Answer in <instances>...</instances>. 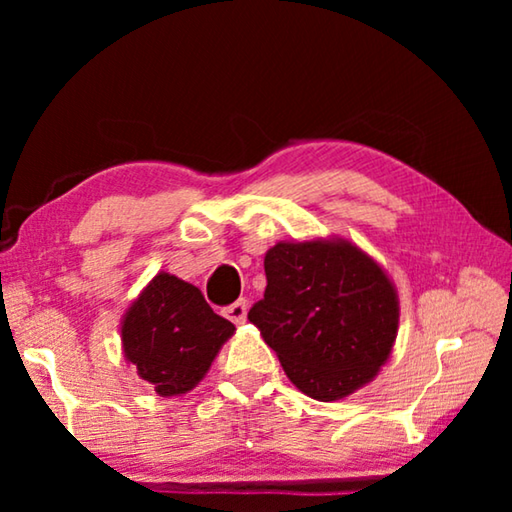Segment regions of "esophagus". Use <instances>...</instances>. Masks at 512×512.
<instances>
[{
	"mask_svg": "<svg viewBox=\"0 0 512 512\" xmlns=\"http://www.w3.org/2000/svg\"><path fill=\"white\" fill-rule=\"evenodd\" d=\"M223 314H225V318H230L235 325H241L248 314V302L244 298H239L237 302H232L230 307H225Z\"/></svg>",
	"mask_w": 512,
	"mask_h": 512,
	"instance_id": "34e87169",
	"label": "esophagus"
}]
</instances>
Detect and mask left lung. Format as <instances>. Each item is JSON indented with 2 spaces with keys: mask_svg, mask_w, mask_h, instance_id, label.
<instances>
[{
  "mask_svg": "<svg viewBox=\"0 0 512 512\" xmlns=\"http://www.w3.org/2000/svg\"><path fill=\"white\" fill-rule=\"evenodd\" d=\"M248 320L298 391L336 402L377 377L400 327L391 277L352 241H277Z\"/></svg>",
  "mask_w": 512,
  "mask_h": 512,
  "instance_id": "obj_1",
  "label": "left lung"
}]
</instances>
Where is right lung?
I'll return each mask as SVG.
<instances>
[{"instance_id": "1", "label": "right lung", "mask_w": 512, "mask_h": 512, "mask_svg": "<svg viewBox=\"0 0 512 512\" xmlns=\"http://www.w3.org/2000/svg\"><path fill=\"white\" fill-rule=\"evenodd\" d=\"M235 325L214 314L203 293L171 273H158L121 318V350L160 397L192 391Z\"/></svg>"}]
</instances>
